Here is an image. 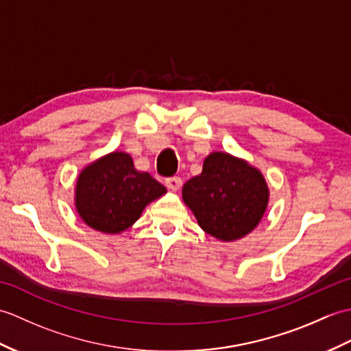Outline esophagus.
Returning <instances> with one entry per match:
<instances>
[{
    "instance_id": "obj_1",
    "label": "esophagus",
    "mask_w": 351,
    "mask_h": 351,
    "mask_svg": "<svg viewBox=\"0 0 351 351\" xmlns=\"http://www.w3.org/2000/svg\"><path fill=\"white\" fill-rule=\"evenodd\" d=\"M166 185H167V189L169 190H171V191H178L181 189V185H182V180L180 176H171V178H167L166 180Z\"/></svg>"
}]
</instances>
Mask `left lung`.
<instances>
[{
    "mask_svg": "<svg viewBox=\"0 0 351 351\" xmlns=\"http://www.w3.org/2000/svg\"><path fill=\"white\" fill-rule=\"evenodd\" d=\"M182 199L206 234L235 241L263 219L268 187L263 173L247 161L213 152L204 161L202 173L184 184Z\"/></svg>",
    "mask_w": 351,
    "mask_h": 351,
    "instance_id": "8db88e82",
    "label": "left lung"
}]
</instances>
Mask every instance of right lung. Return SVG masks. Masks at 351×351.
<instances>
[{"mask_svg":"<svg viewBox=\"0 0 351 351\" xmlns=\"http://www.w3.org/2000/svg\"><path fill=\"white\" fill-rule=\"evenodd\" d=\"M166 191L146 171L136 170L128 154L111 152L81 170L75 206L87 226L104 234H121Z\"/></svg>","mask_w":351,"mask_h":351,"instance_id":"right-lung-1","label":"right lung"}]
</instances>
